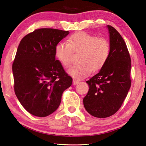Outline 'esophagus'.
Masks as SVG:
<instances>
[{"label":"esophagus","instance_id":"1","mask_svg":"<svg viewBox=\"0 0 146 146\" xmlns=\"http://www.w3.org/2000/svg\"><path fill=\"white\" fill-rule=\"evenodd\" d=\"M78 83H79V81H78V80H76V79H73V84L74 85V86H75V85L78 84Z\"/></svg>","mask_w":146,"mask_h":146}]
</instances>
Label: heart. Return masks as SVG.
Here are the masks:
<instances>
[{
	"label": "heart",
	"instance_id": "obj_1",
	"mask_svg": "<svg viewBox=\"0 0 146 146\" xmlns=\"http://www.w3.org/2000/svg\"><path fill=\"white\" fill-rule=\"evenodd\" d=\"M110 46L104 38H97L85 32L73 34L67 42H59L55 48V55L65 68L72 63L74 52L80 53V64L72 66L68 70L71 76L76 78L86 77L92 72L101 70L109 57Z\"/></svg>",
	"mask_w": 146,
	"mask_h": 146
}]
</instances>
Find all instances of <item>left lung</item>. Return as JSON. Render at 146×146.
Instances as JSON below:
<instances>
[{"mask_svg": "<svg viewBox=\"0 0 146 146\" xmlns=\"http://www.w3.org/2000/svg\"><path fill=\"white\" fill-rule=\"evenodd\" d=\"M110 55L98 73L86 81L89 89L83 99L86 110L98 118L110 117L120 108L131 87V59L123 38L107 25Z\"/></svg>", "mask_w": 146, "mask_h": 146, "instance_id": "left-lung-1", "label": "left lung"}]
</instances>
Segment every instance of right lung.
<instances>
[{
  "mask_svg": "<svg viewBox=\"0 0 146 146\" xmlns=\"http://www.w3.org/2000/svg\"><path fill=\"white\" fill-rule=\"evenodd\" d=\"M69 31L36 29L21 40L13 64L16 96L25 109L37 117L56 110L73 79L55 59L57 44Z\"/></svg>",
  "mask_w": 146,
  "mask_h": 146,
  "instance_id": "right-lung-1",
  "label": "right lung"
}]
</instances>
